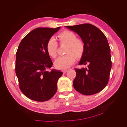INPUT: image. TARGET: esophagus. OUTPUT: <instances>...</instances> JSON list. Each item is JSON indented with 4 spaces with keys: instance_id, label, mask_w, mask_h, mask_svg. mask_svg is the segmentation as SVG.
Listing matches in <instances>:
<instances>
[{
    "instance_id": "obj_1",
    "label": "esophagus",
    "mask_w": 127,
    "mask_h": 127,
    "mask_svg": "<svg viewBox=\"0 0 127 127\" xmlns=\"http://www.w3.org/2000/svg\"><path fill=\"white\" fill-rule=\"evenodd\" d=\"M62 71L63 72L64 74H65V73H66V72L67 71V69H64V70H62Z\"/></svg>"
}]
</instances>
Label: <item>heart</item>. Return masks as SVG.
<instances>
[{"instance_id": "obj_1", "label": "heart", "mask_w": 127, "mask_h": 127, "mask_svg": "<svg viewBox=\"0 0 127 127\" xmlns=\"http://www.w3.org/2000/svg\"><path fill=\"white\" fill-rule=\"evenodd\" d=\"M60 44H67L64 53L66 55L59 57L55 62V67L60 69H66L75 63L76 57L81 58L85 51V45L83 40L77 37L70 31L65 30L58 35ZM46 50L48 55L55 59L57 56L58 43L55 37H51L48 40Z\"/></svg>"}]
</instances>
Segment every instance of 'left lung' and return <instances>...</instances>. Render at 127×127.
Listing matches in <instances>:
<instances>
[{"label": "left lung", "mask_w": 127, "mask_h": 127, "mask_svg": "<svg viewBox=\"0 0 127 127\" xmlns=\"http://www.w3.org/2000/svg\"><path fill=\"white\" fill-rule=\"evenodd\" d=\"M77 33L83 40L85 49L79 64H88L87 68L75 69V89L85 95L102 91L108 83L112 66L110 48L101 31L91 24L66 26Z\"/></svg>", "instance_id": "1"}]
</instances>
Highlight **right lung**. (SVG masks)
Segmentation results:
<instances>
[{
	"label": "right lung",
	"mask_w": 127,
	"mask_h": 127,
	"mask_svg": "<svg viewBox=\"0 0 127 127\" xmlns=\"http://www.w3.org/2000/svg\"><path fill=\"white\" fill-rule=\"evenodd\" d=\"M60 28H36L27 34L19 44L15 72L21 91L32 100L48 101L57 92L58 80L63 73L55 69L48 71L53 63L46 45Z\"/></svg>",
	"instance_id": "add662e5"
}]
</instances>
